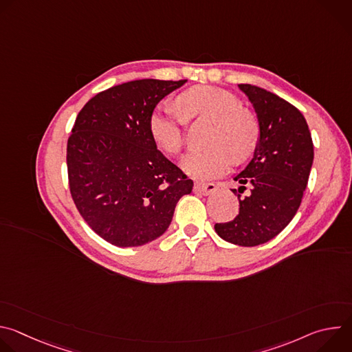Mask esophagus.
Returning a JSON list of instances; mask_svg holds the SVG:
<instances>
[{
	"label": "esophagus",
	"instance_id": "esophagus-1",
	"mask_svg": "<svg viewBox=\"0 0 352 352\" xmlns=\"http://www.w3.org/2000/svg\"><path fill=\"white\" fill-rule=\"evenodd\" d=\"M193 188L196 192L202 193V195H210V193L216 192V189H217V186L213 182H196Z\"/></svg>",
	"mask_w": 352,
	"mask_h": 352
}]
</instances>
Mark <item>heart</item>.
<instances>
[{
	"instance_id": "b5f03b06",
	"label": "heart",
	"mask_w": 352,
	"mask_h": 352,
	"mask_svg": "<svg viewBox=\"0 0 352 352\" xmlns=\"http://www.w3.org/2000/svg\"><path fill=\"white\" fill-rule=\"evenodd\" d=\"M177 108L162 106L148 117L150 135L168 155L182 152L185 121H212L206 135L209 146L189 153L182 163L188 174L216 178L227 173L234 160L243 162L255 152L261 138L259 122L241 107L232 93L213 86H195L177 97Z\"/></svg>"
}]
</instances>
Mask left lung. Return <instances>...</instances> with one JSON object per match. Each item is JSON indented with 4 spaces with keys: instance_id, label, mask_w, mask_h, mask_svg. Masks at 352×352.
<instances>
[{
    "instance_id": "left-lung-1",
    "label": "left lung",
    "mask_w": 352,
    "mask_h": 352,
    "mask_svg": "<svg viewBox=\"0 0 352 352\" xmlns=\"http://www.w3.org/2000/svg\"><path fill=\"white\" fill-rule=\"evenodd\" d=\"M258 116L261 138L254 159L234 178L239 212L216 223L227 242L256 246L278 235L294 219L314 163V142L305 117L277 94L241 83Z\"/></svg>"
}]
</instances>
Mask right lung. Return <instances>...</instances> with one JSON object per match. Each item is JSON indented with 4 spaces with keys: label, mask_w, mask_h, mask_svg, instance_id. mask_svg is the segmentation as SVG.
Wrapping results in <instances>:
<instances>
[{
    "label": "right lung",
    "mask_w": 352,
    "mask_h": 352,
    "mask_svg": "<svg viewBox=\"0 0 352 352\" xmlns=\"http://www.w3.org/2000/svg\"><path fill=\"white\" fill-rule=\"evenodd\" d=\"M182 80L139 79L97 93L79 111L67 144L74 204L107 242L139 246L163 235L193 181L157 148L155 107Z\"/></svg>",
    "instance_id": "1"
}]
</instances>
